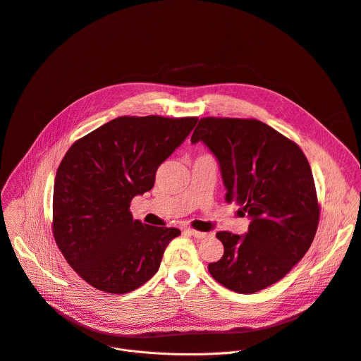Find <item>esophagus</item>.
<instances>
[{"label":"esophagus","mask_w":361,"mask_h":361,"mask_svg":"<svg viewBox=\"0 0 361 361\" xmlns=\"http://www.w3.org/2000/svg\"><path fill=\"white\" fill-rule=\"evenodd\" d=\"M191 236H194L195 239H204V238H207L209 236V233H206V232H200V231H194V228H188L187 231Z\"/></svg>","instance_id":"34e87169"}]
</instances>
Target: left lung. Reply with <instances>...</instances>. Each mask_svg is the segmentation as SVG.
I'll use <instances>...</instances> for the list:
<instances>
[{
    "mask_svg": "<svg viewBox=\"0 0 361 361\" xmlns=\"http://www.w3.org/2000/svg\"><path fill=\"white\" fill-rule=\"evenodd\" d=\"M216 155L226 202L252 219L245 236L217 232L224 246L210 275L227 289L253 293L282 279L310 249L319 203L302 149L257 119L202 118L191 142Z\"/></svg>",
    "mask_w": 361,
    "mask_h": 361,
    "instance_id": "8db88e82",
    "label": "left lung"
}]
</instances>
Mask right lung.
I'll return each instance as SVG.
<instances>
[{"mask_svg": "<svg viewBox=\"0 0 361 361\" xmlns=\"http://www.w3.org/2000/svg\"><path fill=\"white\" fill-rule=\"evenodd\" d=\"M195 116H119L78 140L63 157L53 190L51 231L68 264L93 288L126 293L158 271L176 227L135 220L130 202L188 137Z\"/></svg>", "mask_w": 361, "mask_h": 361, "instance_id": "add662e5", "label": "right lung"}]
</instances>
